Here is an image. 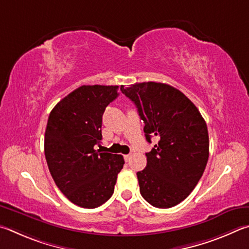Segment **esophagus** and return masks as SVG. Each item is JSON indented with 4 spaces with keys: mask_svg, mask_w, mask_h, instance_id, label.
Segmentation results:
<instances>
[{
    "mask_svg": "<svg viewBox=\"0 0 249 249\" xmlns=\"http://www.w3.org/2000/svg\"><path fill=\"white\" fill-rule=\"evenodd\" d=\"M124 160H125V162H129V160H130V159H131V155H130V154H127V155H124Z\"/></svg>",
    "mask_w": 249,
    "mask_h": 249,
    "instance_id": "esophagus-1",
    "label": "esophagus"
}]
</instances>
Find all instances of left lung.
Segmentation results:
<instances>
[{"instance_id":"obj_1","label":"left lung","mask_w":249,"mask_h":249,"mask_svg":"<svg viewBox=\"0 0 249 249\" xmlns=\"http://www.w3.org/2000/svg\"><path fill=\"white\" fill-rule=\"evenodd\" d=\"M120 89L138 108L147 142H159L146 153V167L137 173L140 193L155 208L180 203L197 186L209 159L206 121L186 96L164 83H136Z\"/></svg>"}]
</instances>
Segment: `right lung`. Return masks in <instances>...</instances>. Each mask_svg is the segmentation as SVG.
I'll return each mask as SVG.
<instances>
[{"mask_svg": "<svg viewBox=\"0 0 249 249\" xmlns=\"http://www.w3.org/2000/svg\"><path fill=\"white\" fill-rule=\"evenodd\" d=\"M119 86L83 85L55 105L45 133V155L52 178L78 207L94 209L111 197L124 167L122 155L102 153L105 109L118 97Z\"/></svg>", "mask_w": 249, "mask_h": 249, "instance_id": "right-lung-1", "label": "right lung"}]
</instances>
